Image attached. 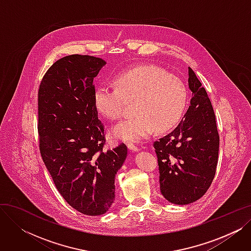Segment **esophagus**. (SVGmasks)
I'll return each instance as SVG.
<instances>
[{
	"mask_svg": "<svg viewBox=\"0 0 251 251\" xmlns=\"http://www.w3.org/2000/svg\"><path fill=\"white\" fill-rule=\"evenodd\" d=\"M127 146H128V149H129L131 151H139V149L135 146L134 143H131V142H129V143L127 144Z\"/></svg>",
	"mask_w": 251,
	"mask_h": 251,
	"instance_id": "1",
	"label": "esophagus"
}]
</instances>
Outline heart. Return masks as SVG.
<instances>
[{"instance_id":"heart-1","label":"heart","mask_w":251,"mask_h":251,"mask_svg":"<svg viewBox=\"0 0 251 251\" xmlns=\"http://www.w3.org/2000/svg\"><path fill=\"white\" fill-rule=\"evenodd\" d=\"M116 86L100 85L95 90L98 112L109 120L120 119L128 102L135 101L134 117L118 123L114 135L124 141L139 142L174 128L188 101L187 88L181 79L153 65L128 69L115 78Z\"/></svg>"}]
</instances>
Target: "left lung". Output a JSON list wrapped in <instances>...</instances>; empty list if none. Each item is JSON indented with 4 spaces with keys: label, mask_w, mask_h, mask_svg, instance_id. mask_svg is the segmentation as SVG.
Returning a JSON list of instances; mask_svg holds the SVG:
<instances>
[{
    "label": "left lung",
    "mask_w": 251,
    "mask_h": 251,
    "mask_svg": "<svg viewBox=\"0 0 251 251\" xmlns=\"http://www.w3.org/2000/svg\"><path fill=\"white\" fill-rule=\"evenodd\" d=\"M190 105L179 125L153 142L160 171V188L174 204L200 200L212 184L218 164L220 137L216 116L204 87L188 68Z\"/></svg>",
    "instance_id": "left-lung-1"
}]
</instances>
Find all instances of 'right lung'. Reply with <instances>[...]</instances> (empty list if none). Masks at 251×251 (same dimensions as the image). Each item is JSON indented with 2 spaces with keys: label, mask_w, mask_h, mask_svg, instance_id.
Returning a JSON list of instances; mask_svg holds the SVG:
<instances>
[{
  "label": "right lung",
  "mask_w": 251,
  "mask_h": 251,
  "mask_svg": "<svg viewBox=\"0 0 251 251\" xmlns=\"http://www.w3.org/2000/svg\"><path fill=\"white\" fill-rule=\"evenodd\" d=\"M100 58L70 55L52 64L38 89L39 151L55 185L73 208L103 215L115 201V177L127 157L121 143L103 151L104 128L95 104Z\"/></svg>",
  "instance_id": "obj_1"
}]
</instances>
